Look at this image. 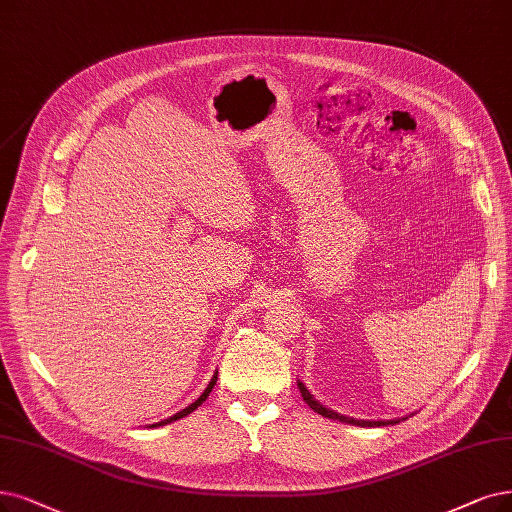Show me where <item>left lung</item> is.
<instances>
[{"instance_id": "1", "label": "left lung", "mask_w": 512, "mask_h": 512, "mask_svg": "<svg viewBox=\"0 0 512 512\" xmlns=\"http://www.w3.org/2000/svg\"><path fill=\"white\" fill-rule=\"evenodd\" d=\"M298 388H300V393H302V399L309 403V407L311 410H315L317 414H321L323 418H332V420H338V422H346V424H353V426H388V424H399L401 420H355V418H349V416H342V414H338V412H334V410H327L325 405H321L311 393H309V388H306L300 380H298Z\"/></svg>"}]
</instances>
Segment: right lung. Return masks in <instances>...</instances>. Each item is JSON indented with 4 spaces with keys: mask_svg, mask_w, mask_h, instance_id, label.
<instances>
[{
    "mask_svg": "<svg viewBox=\"0 0 512 512\" xmlns=\"http://www.w3.org/2000/svg\"><path fill=\"white\" fill-rule=\"evenodd\" d=\"M216 380H218V372L214 374V378L210 380V384L206 386V391H203L201 395H199V399L197 401H193L189 407H185V410H180L178 414H174V416H170L168 420H161V422H157V424H151V426H163V424H170V422H174V420H180V418H185V416H189L191 412H195L197 410V407L203 403V401H206L208 397H210V393H212V388H214V384H216Z\"/></svg>",
    "mask_w": 512,
    "mask_h": 512,
    "instance_id": "1",
    "label": "right lung"
}]
</instances>
